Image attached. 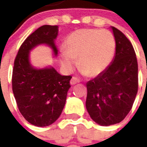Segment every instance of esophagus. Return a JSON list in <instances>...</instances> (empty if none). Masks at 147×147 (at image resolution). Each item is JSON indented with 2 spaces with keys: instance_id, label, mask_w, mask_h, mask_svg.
Here are the masks:
<instances>
[{
  "instance_id": "1",
  "label": "esophagus",
  "mask_w": 147,
  "mask_h": 147,
  "mask_svg": "<svg viewBox=\"0 0 147 147\" xmlns=\"http://www.w3.org/2000/svg\"><path fill=\"white\" fill-rule=\"evenodd\" d=\"M78 82H79V80H78V78H76V77H72L71 81H70V85H76V84H78Z\"/></svg>"
}]
</instances>
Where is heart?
<instances>
[{"mask_svg": "<svg viewBox=\"0 0 147 147\" xmlns=\"http://www.w3.org/2000/svg\"><path fill=\"white\" fill-rule=\"evenodd\" d=\"M114 36L107 30L83 29L71 33L65 40L60 54L61 65L66 72L76 66L89 77L107 69L115 52Z\"/></svg>", "mask_w": 147, "mask_h": 147, "instance_id": "b5f03b06", "label": "heart"}]
</instances>
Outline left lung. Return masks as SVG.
<instances>
[{"mask_svg":"<svg viewBox=\"0 0 147 147\" xmlns=\"http://www.w3.org/2000/svg\"><path fill=\"white\" fill-rule=\"evenodd\" d=\"M116 49L111 63L103 73L88 82L86 109L100 126L120 123L132 108L138 90V65L131 42L111 26Z\"/></svg>","mask_w":147,"mask_h":147,"instance_id":"8db88e82","label":"left lung"}]
</instances>
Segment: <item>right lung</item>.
I'll return each mask as SVG.
<instances>
[{
  "mask_svg": "<svg viewBox=\"0 0 147 147\" xmlns=\"http://www.w3.org/2000/svg\"><path fill=\"white\" fill-rule=\"evenodd\" d=\"M59 26L44 25L26 38L17 53L13 69L12 88L17 107L24 118L36 127L51 125L61 115L71 87L70 76H62L53 66L36 68L30 52L47 45L57 57L55 40Z\"/></svg>",
  "mask_w": 147,
  "mask_h": 147,
  "instance_id": "add662e5",
  "label": "right lung"
}]
</instances>
